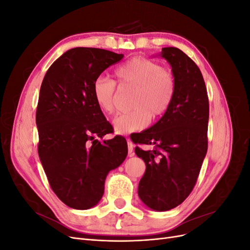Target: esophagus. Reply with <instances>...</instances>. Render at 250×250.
<instances>
[{
	"label": "esophagus",
	"instance_id": "obj_1",
	"mask_svg": "<svg viewBox=\"0 0 250 250\" xmlns=\"http://www.w3.org/2000/svg\"><path fill=\"white\" fill-rule=\"evenodd\" d=\"M127 146H128V155L129 156H133L134 155V152H133V144L132 142L127 139Z\"/></svg>",
	"mask_w": 250,
	"mask_h": 250
}]
</instances>
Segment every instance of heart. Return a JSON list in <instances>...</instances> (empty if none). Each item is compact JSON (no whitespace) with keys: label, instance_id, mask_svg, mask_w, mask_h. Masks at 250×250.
Listing matches in <instances>:
<instances>
[{"label":"heart","instance_id":"obj_1","mask_svg":"<svg viewBox=\"0 0 250 250\" xmlns=\"http://www.w3.org/2000/svg\"><path fill=\"white\" fill-rule=\"evenodd\" d=\"M115 76L120 87H134L132 109L120 113L112 121L118 134L144 129L151 118H162L171 107L176 92L175 78L158 62L142 56L133 57L117 67ZM92 94L98 108L105 115L115 111L117 87L112 79L98 77L93 83Z\"/></svg>","mask_w":250,"mask_h":250}]
</instances>
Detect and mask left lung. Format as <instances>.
I'll return each instance as SVG.
<instances>
[{"instance_id": "8db88e82", "label": "left lung", "mask_w": 250, "mask_h": 250, "mask_svg": "<svg viewBox=\"0 0 250 250\" xmlns=\"http://www.w3.org/2000/svg\"><path fill=\"white\" fill-rule=\"evenodd\" d=\"M160 55L172 67L175 97L165 116L131 140L154 145L152 150L135 147V154L146 164L138 193L148 208L165 211L183 203L196 185L208 151L209 107L197 64L174 47L163 48Z\"/></svg>"}]
</instances>
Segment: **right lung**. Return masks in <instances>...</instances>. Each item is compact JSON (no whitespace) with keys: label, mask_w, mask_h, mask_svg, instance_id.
I'll use <instances>...</instances> for the list:
<instances>
[{"label":"right lung","mask_w":250,"mask_h":250,"mask_svg":"<svg viewBox=\"0 0 250 250\" xmlns=\"http://www.w3.org/2000/svg\"><path fill=\"white\" fill-rule=\"evenodd\" d=\"M124 57L97 48H74L44 75L36 109L39 155L51 188L67 207L88 209L100 201L110 170L127 156V142L116 135L96 105L94 81Z\"/></svg>","instance_id":"1"}]
</instances>
